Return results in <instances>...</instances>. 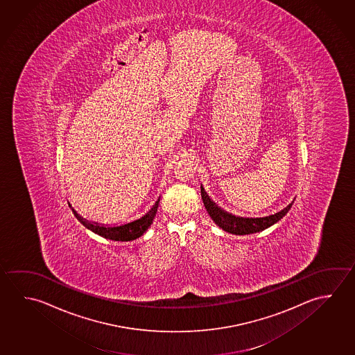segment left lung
<instances>
[{
    "label": "left lung",
    "mask_w": 355,
    "mask_h": 355,
    "mask_svg": "<svg viewBox=\"0 0 355 355\" xmlns=\"http://www.w3.org/2000/svg\"><path fill=\"white\" fill-rule=\"evenodd\" d=\"M200 194H202V199L205 203V209L208 211V214L211 216L213 222L217 224L219 228L228 232L230 234H236V236H245V234H253V233H258L261 230H267L269 227H272L273 224L279 222L282 218L286 216L289 209L292 208V203L286 205L284 209L274 213L272 216H267V217L259 218H247L239 217V216H234L232 213H228L227 211L222 209L220 207H218L207 194L203 186H200Z\"/></svg>",
    "instance_id": "left-lung-1"
}]
</instances>
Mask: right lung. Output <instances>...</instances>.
<instances>
[{"label":"right lung","instance_id":"add662e5","mask_svg":"<svg viewBox=\"0 0 355 355\" xmlns=\"http://www.w3.org/2000/svg\"><path fill=\"white\" fill-rule=\"evenodd\" d=\"M159 205V198L157 199L156 203L147 211L144 216L138 218L136 220H132L130 223L121 224V225H105V224L96 223V222H89L86 218L81 217L77 211L72 208V211L76 218L81 222L87 230H92L96 234L103 236L106 239L111 241H119V242H130L135 241L150 228V224L156 217L157 208ZM71 207V205H69Z\"/></svg>","mask_w":355,"mask_h":355}]
</instances>
